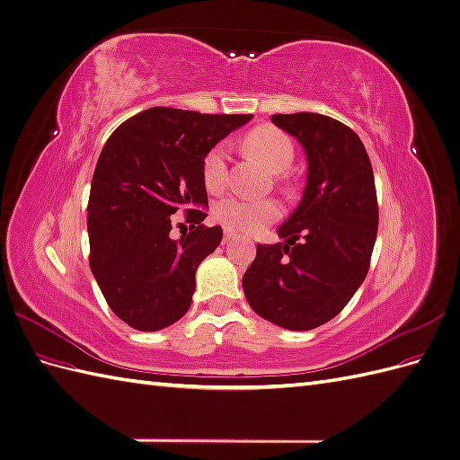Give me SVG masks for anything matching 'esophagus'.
Wrapping results in <instances>:
<instances>
[{"label":"esophagus","instance_id":"esophagus-1","mask_svg":"<svg viewBox=\"0 0 460 460\" xmlns=\"http://www.w3.org/2000/svg\"><path fill=\"white\" fill-rule=\"evenodd\" d=\"M235 238V232H232V230H225V238H222V240H225V243H228V242H232Z\"/></svg>","mask_w":460,"mask_h":460}]
</instances>
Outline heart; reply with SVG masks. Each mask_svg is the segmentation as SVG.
Listing matches in <instances>:
<instances>
[{
  "label": "heart",
  "mask_w": 460,
  "mask_h": 460,
  "mask_svg": "<svg viewBox=\"0 0 460 460\" xmlns=\"http://www.w3.org/2000/svg\"><path fill=\"white\" fill-rule=\"evenodd\" d=\"M247 149L257 155L274 172H282L294 161V144L274 127H261L247 136ZM228 171V146L215 144L203 157V180L207 188H220ZM282 215V208L274 199H247L228 196L215 205V218L230 230L253 232Z\"/></svg>",
  "instance_id": "1"
}]
</instances>
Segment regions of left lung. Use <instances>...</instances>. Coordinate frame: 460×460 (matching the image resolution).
Listing matches in <instances>:
<instances>
[{
  "mask_svg": "<svg viewBox=\"0 0 460 460\" xmlns=\"http://www.w3.org/2000/svg\"><path fill=\"white\" fill-rule=\"evenodd\" d=\"M303 146V199L278 228L284 242L257 245L243 274L252 309L288 330H313L341 313L363 284L378 232L368 153L343 122L318 113L272 115Z\"/></svg>",
  "mask_w": 460,
  "mask_h": 460,
  "instance_id": "8db88e82",
  "label": "left lung"
}]
</instances>
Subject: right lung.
I'll use <instances>...</instances> for the list:
<instances>
[{"instance_id":"obj_1","label":"right lung","mask_w":460,"mask_h":460,"mask_svg":"<svg viewBox=\"0 0 460 460\" xmlns=\"http://www.w3.org/2000/svg\"><path fill=\"white\" fill-rule=\"evenodd\" d=\"M252 115H203L151 107L122 122L97 159L90 201V269L105 301L140 332L182 318L196 272L222 240L207 228L205 153ZM185 213L181 235L172 214Z\"/></svg>"}]
</instances>
